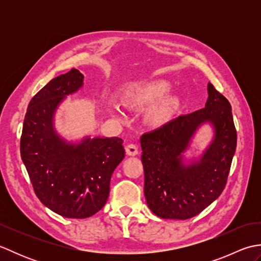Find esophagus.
Returning <instances> with one entry per match:
<instances>
[{
	"mask_svg": "<svg viewBox=\"0 0 261 261\" xmlns=\"http://www.w3.org/2000/svg\"><path fill=\"white\" fill-rule=\"evenodd\" d=\"M125 152L127 156H136V154H138V147L135 143H129V145L125 146Z\"/></svg>",
	"mask_w": 261,
	"mask_h": 261,
	"instance_id": "obj_1",
	"label": "esophagus"
}]
</instances>
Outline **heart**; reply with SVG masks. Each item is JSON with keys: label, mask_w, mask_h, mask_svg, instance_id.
Instances as JSON below:
<instances>
[{"label": "heart", "mask_w": 261, "mask_h": 261, "mask_svg": "<svg viewBox=\"0 0 261 261\" xmlns=\"http://www.w3.org/2000/svg\"><path fill=\"white\" fill-rule=\"evenodd\" d=\"M171 90L170 83L165 80H156L132 86L124 94L123 101L131 108H141L164 98ZM178 109V101L175 97L165 99L150 111V120L154 123H162L168 120Z\"/></svg>", "instance_id": "heart-1"}]
</instances>
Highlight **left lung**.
Instances as JSON below:
<instances>
[{"mask_svg":"<svg viewBox=\"0 0 261 261\" xmlns=\"http://www.w3.org/2000/svg\"><path fill=\"white\" fill-rule=\"evenodd\" d=\"M205 108L179 115L140 138L149 208L162 219L187 220L202 212L223 192L237 148L230 102L208 83ZM210 121L215 139L198 162L182 163L197 127Z\"/></svg>","mask_w":261,"mask_h":261,"instance_id":"8db88e82","label":"left lung"}]
</instances>
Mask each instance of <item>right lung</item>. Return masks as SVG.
Wrapping results in <instances>:
<instances>
[{"label":"right lung","mask_w":261,"mask_h":261,"mask_svg":"<svg viewBox=\"0 0 261 261\" xmlns=\"http://www.w3.org/2000/svg\"><path fill=\"white\" fill-rule=\"evenodd\" d=\"M71 68L42 87L28 105L20 152L36 195L55 213L85 219L108 201L110 180L124 158L121 138H85L68 143L54 129V114L63 99L83 85Z\"/></svg>","instance_id":"1"}]
</instances>
